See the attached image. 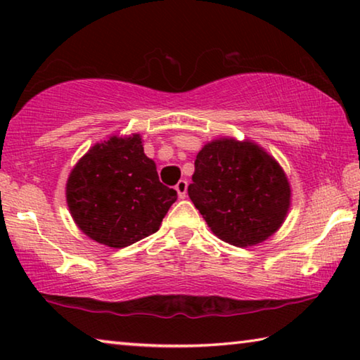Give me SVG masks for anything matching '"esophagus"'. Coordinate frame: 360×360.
<instances>
[{
	"label": "esophagus",
	"instance_id": "obj_1",
	"mask_svg": "<svg viewBox=\"0 0 360 360\" xmlns=\"http://www.w3.org/2000/svg\"><path fill=\"white\" fill-rule=\"evenodd\" d=\"M176 192H178V197L179 198H186V193H187V181L186 179H181L178 184H176Z\"/></svg>",
	"mask_w": 360,
	"mask_h": 360
}]
</instances>
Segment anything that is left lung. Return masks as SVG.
I'll return each mask as SVG.
<instances>
[{"label":"left lung","instance_id":"left-lung-1","mask_svg":"<svg viewBox=\"0 0 360 360\" xmlns=\"http://www.w3.org/2000/svg\"><path fill=\"white\" fill-rule=\"evenodd\" d=\"M187 192L214 235L238 248L275 233L290 205L289 182L275 158L251 141L229 138L198 152Z\"/></svg>","mask_w":360,"mask_h":360}]
</instances>
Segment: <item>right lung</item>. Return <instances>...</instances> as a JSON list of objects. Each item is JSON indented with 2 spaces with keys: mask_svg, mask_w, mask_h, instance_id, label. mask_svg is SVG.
Here are the masks:
<instances>
[{
  "mask_svg": "<svg viewBox=\"0 0 360 360\" xmlns=\"http://www.w3.org/2000/svg\"><path fill=\"white\" fill-rule=\"evenodd\" d=\"M176 200L158 179L139 135L95 144L66 184L71 216L85 235L109 248H127L155 233Z\"/></svg>",
  "mask_w": 360,
  "mask_h": 360,
  "instance_id": "obj_1",
  "label": "right lung"
}]
</instances>
